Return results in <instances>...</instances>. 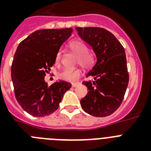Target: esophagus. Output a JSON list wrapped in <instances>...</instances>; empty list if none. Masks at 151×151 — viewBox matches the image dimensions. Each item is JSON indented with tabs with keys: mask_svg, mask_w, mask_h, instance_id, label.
<instances>
[{
	"mask_svg": "<svg viewBox=\"0 0 151 151\" xmlns=\"http://www.w3.org/2000/svg\"><path fill=\"white\" fill-rule=\"evenodd\" d=\"M78 85H79V83H73V84H72V87L75 88L77 87Z\"/></svg>",
	"mask_w": 151,
	"mask_h": 151,
	"instance_id": "esophagus-1",
	"label": "esophagus"
}]
</instances>
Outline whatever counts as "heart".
Returning a JSON list of instances; mask_svg holds the SVG:
<instances>
[{
    "label": "heart",
    "mask_w": 151,
    "mask_h": 151,
    "mask_svg": "<svg viewBox=\"0 0 151 151\" xmlns=\"http://www.w3.org/2000/svg\"><path fill=\"white\" fill-rule=\"evenodd\" d=\"M69 47L74 54L78 55V62L81 66L85 68H89L94 64V55L92 53L87 52L88 48L84 42L78 40L73 41L69 44ZM60 59H61V52L59 51L57 52L55 56V63H59ZM81 74V71L80 69L66 68L59 73V77L62 80L73 82L78 80Z\"/></svg>",
    "instance_id": "heart-1"
}]
</instances>
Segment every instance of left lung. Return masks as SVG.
I'll use <instances>...</instances> for the list:
<instances>
[{
    "label": "left lung",
    "mask_w": 151,
    "mask_h": 151,
    "mask_svg": "<svg viewBox=\"0 0 151 151\" xmlns=\"http://www.w3.org/2000/svg\"><path fill=\"white\" fill-rule=\"evenodd\" d=\"M78 34L92 48L96 63L84 81L88 92L80 101L85 112L106 117L121 105L129 84L126 56L123 46L110 31L99 27H76Z\"/></svg>",
    "instance_id": "obj_1"
}]
</instances>
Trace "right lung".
<instances>
[{"label":"right lung","mask_w":151,"mask_h":151,"mask_svg":"<svg viewBox=\"0 0 151 151\" xmlns=\"http://www.w3.org/2000/svg\"><path fill=\"white\" fill-rule=\"evenodd\" d=\"M72 32V28L40 29L18 46L12 64V80L18 103L32 116L45 117L55 112L70 88L71 84L63 81L48 86L45 76Z\"/></svg>","instance_id":"right-lung-1"}]
</instances>
